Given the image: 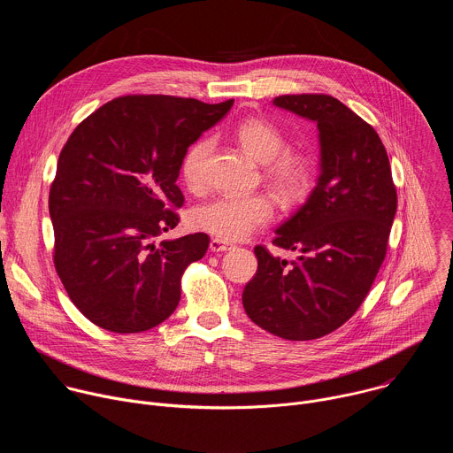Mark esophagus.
<instances>
[{
	"instance_id": "1",
	"label": "esophagus",
	"mask_w": 453,
	"mask_h": 453,
	"mask_svg": "<svg viewBox=\"0 0 453 453\" xmlns=\"http://www.w3.org/2000/svg\"><path fill=\"white\" fill-rule=\"evenodd\" d=\"M229 249H233V243H229V242H226V240L213 238V240L210 242V250H211V252H226V250H229Z\"/></svg>"
}]
</instances>
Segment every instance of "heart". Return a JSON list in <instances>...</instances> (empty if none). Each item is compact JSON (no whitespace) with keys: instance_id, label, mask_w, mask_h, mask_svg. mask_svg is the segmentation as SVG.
Masks as SVG:
<instances>
[{"instance_id":"1","label":"heart","mask_w":453,"mask_h":453,"mask_svg":"<svg viewBox=\"0 0 453 453\" xmlns=\"http://www.w3.org/2000/svg\"><path fill=\"white\" fill-rule=\"evenodd\" d=\"M234 136L243 150L260 165L265 177L285 203H294L308 188L310 165L303 156L281 154L287 147L285 136L264 119L250 118L236 125ZM213 143L199 140L193 143L182 161L180 175L191 191H201L206 182V163ZM274 206L265 196H224L193 211V226L220 240H242L257 227L271 222Z\"/></svg>"}]
</instances>
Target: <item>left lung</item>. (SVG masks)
<instances>
[{
    "mask_svg": "<svg viewBox=\"0 0 453 453\" xmlns=\"http://www.w3.org/2000/svg\"><path fill=\"white\" fill-rule=\"evenodd\" d=\"M276 107L317 125L319 177L273 243L297 250L290 264L254 247L257 271L242 303L249 319L287 341L341 328L365 299L396 215L389 157L374 128L328 95H283Z\"/></svg>",
    "mask_w": 453,
    "mask_h": 453,
    "instance_id": "left-lung-1",
    "label": "left lung"
}]
</instances>
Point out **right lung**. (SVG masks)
<instances>
[{"label": "right lung", "instance_id": "add662e5", "mask_svg": "<svg viewBox=\"0 0 453 453\" xmlns=\"http://www.w3.org/2000/svg\"><path fill=\"white\" fill-rule=\"evenodd\" d=\"M233 100L119 96L89 114L64 145L50 188L55 271L73 304L114 334L147 332L180 299L184 269L206 254V233L154 238L179 222L177 186L189 145Z\"/></svg>", "mask_w": 453, "mask_h": 453}]
</instances>
